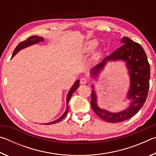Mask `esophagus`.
Returning <instances> with one entry per match:
<instances>
[{"mask_svg":"<svg viewBox=\"0 0 156 156\" xmlns=\"http://www.w3.org/2000/svg\"><path fill=\"white\" fill-rule=\"evenodd\" d=\"M87 81H88V79L87 78H85V77H83V78H80V83L82 84H86L87 83Z\"/></svg>","mask_w":156,"mask_h":156,"instance_id":"1","label":"esophagus"}]
</instances>
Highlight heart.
<instances>
[{
    "instance_id": "b5f03b06",
    "label": "heart",
    "mask_w": 156,
    "mask_h": 156,
    "mask_svg": "<svg viewBox=\"0 0 156 156\" xmlns=\"http://www.w3.org/2000/svg\"><path fill=\"white\" fill-rule=\"evenodd\" d=\"M97 45V42L95 41H90L87 43L86 44V49L87 50H92L94 49L96 46Z\"/></svg>"
}]
</instances>
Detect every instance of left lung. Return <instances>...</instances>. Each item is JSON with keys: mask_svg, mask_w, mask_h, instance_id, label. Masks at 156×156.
Returning a JSON list of instances; mask_svg holds the SVG:
<instances>
[{"mask_svg": "<svg viewBox=\"0 0 156 156\" xmlns=\"http://www.w3.org/2000/svg\"><path fill=\"white\" fill-rule=\"evenodd\" d=\"M121 42L122 46L105 58L91 71V75L96 76L107 61L123 60L126 62L131 77V87L127 97L131 100L127 109L119 113H111L100 109L97 105V97L94 90L91 94V106L94 112L101 119L112 123L122 122L136 114L146 101L149 89L150 65L143 48L127 37L124 36ZM91 88L94 89V87L91 86Z\"/></svg>", "mask_w": 156, "mask_h": 156, "instance_id": "left-lung-1", "label": "left lung"}]
</instances>
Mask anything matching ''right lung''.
<instances>
[{
  "label": "right lung",
  "mask_w": 156,
  "mask_h": 156,
  "mask_svg": "<svg viewBox=\"0 0 156 156\" xmlns=\"http://www.w3.org/2000/svg\"><path fill=\"white\" fill-rule=\"evenodd\" d=\"M43 41H44V39L42 38V37H39V36H32L29 37L28 38H27V40L21 42V43H20L19 44H18L17 47H16V49H14L12 58L14 57L15 55L20 51V49H22L23 48H25V47H27L30 46V45H31V44L38 43H39V42H43ZM78 87H79V80H76V82L74 83V84H73V86L72 87V88H71V89L68 93L67 97V105H68V102H69V100L71 98V97H72L73 93L76 90V89L78 88ZM69 105H67V108H66L65 112L63 113V115L61 116V117L59 118L58 119L53 121V122H49V123H45V125H51V124H55V123H57V122H60V121H61L63 119V118L65 117V115H67V113L69 112Z\"/></svg>",
  "instance_id": "obj_1"
}]
</instances>
